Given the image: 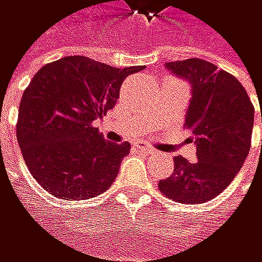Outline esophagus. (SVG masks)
I'll list each match as a JSON object with an SVG mask.
<instances>
[{
    "label": "esophagus",
    "mask_w": 262,
    "mask_h": 262,
    "mask_svg": "<svg viewBox=\"0 0 262 262\" xmlns=\"http://www.w3.org/2000/svg\"><path fill=\"white\" fill-rule=\"evenodd\" d=\"M139 150H142V151H145V153H148V155H155L156 153V150L155 148H151L150 145H147V143H143V142H137V145H136Z\"/></svg>",
    "instance_id": "esophagus-1"
}]
</instances>
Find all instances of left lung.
<instances>
[{
	"mask_svg": "<svg viewBox=\"0 0 262 262\" xmlns=\"http://www.w3.org/2000/svg\"><path fill=\"white\" fill-rule=\"evenodd\" d=\"M165 69L192 85L184 126L197 147V161L175 156L173 173L159 181V190L178 203H206L242 168L252 145L255 107L242 84L208 60L167 62Z\"/></svg>",
	"mask_w": 262,
	"mask_h": 262,
	"instance_id": "1",
	"label": "left lung"
}]
</instances>
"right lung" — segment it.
Returning a JSON list of instances; mask_svg holds the SVG:
<instances>
[{
    "label": "right lung",
    "instance_id": "obj_1",
    "mask_svg": "<svg viewBox=\"0 0 262 262\" xmlns=\"http://www.w3.org/2000/svg\"><path fill=\"white\" fill-rule=\"evenodd\" d=\"M143 65L115 69L85 56L47 63L20 101L17 140L31 175L62 200L92 199L119 175L128 142H107L94 122L115 106L126 76Z\"/></svg>",
    "mask_w": 262,
    "mask_h": 262
}]
</instances>
